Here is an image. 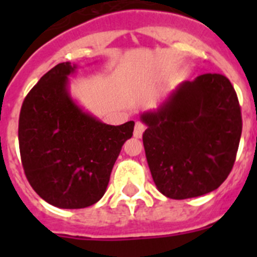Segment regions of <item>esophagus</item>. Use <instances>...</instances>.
Masks as SVG:
<instances>
[{
	"mask_svg": "<svg viewBox=\"0 0 257 257\" xmlns=\"http://www.w3.org/2000/svg\"><path fill=\"white\" fill-rule=\"evenodd\" d=\"M145 130V126L142 123V122H136L135 124V130H134V136H135L136 139H140L143 136V133Z\"/></svg>",
	"mask_w": 257,
	"mask_h": 257,
	"instance_id": "obj_1",
	"label": "esophagus"
}]
</instances>
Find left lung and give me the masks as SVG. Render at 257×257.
Here are the masks:
<instances>
[{
  "instance_id": "obj_1",
  "label": "left lung",
  "mask_w": 257,
  "mask_h": 257,
  "mask_svg": "<svg viewBox=\"0 0 257 257\" xmlns=\"http://www.w3.org/2000/svg\"><path fill=\"white\" fill-rule=\"evenodd\" d=\"M145 156L157 189L172 199L217 189L233 169L242 117L230 81L217 73L184 81L142 113Z\"/></svg>"
}]
</instances>
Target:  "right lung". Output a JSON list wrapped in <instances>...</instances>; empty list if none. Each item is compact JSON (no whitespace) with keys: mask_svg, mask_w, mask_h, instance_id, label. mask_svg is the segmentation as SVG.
Instances as JSON below:
<instances>
[{"mask_svg":"<svg viewBox=\"0 0 257 257\" xmlns=\"http://www.w3.org/2000/svg\"><path fill=\"white\" fill-rule=\"evenodd\" d=\"M78 65L60 63L23 101L19 148L31 187L59 208H85L105 193L122 145L135 122L106 124L86 112L69 90Z\"/></svg>","mask_w":257,"mask_h":257,"instance_id":"1","label":"right lung"}]
</instances>
